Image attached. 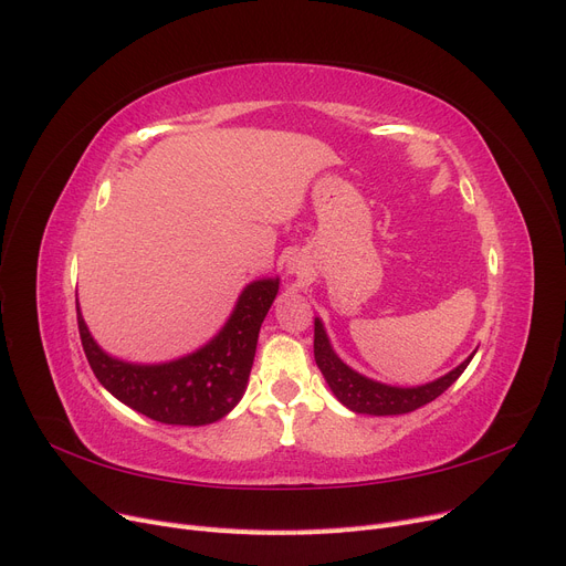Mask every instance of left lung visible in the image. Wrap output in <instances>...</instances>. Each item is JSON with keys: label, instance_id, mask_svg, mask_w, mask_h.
Instances as JSON below:
<instances>
[{"label": "left lung", "instance_id": "1", "mask_svg": "<svg viewBox=\"0 0 566 566\" xmlns=\"http://www.w3.org/2000/svg\"><path fill=\"white\" fill-rule=\"evenodd\" d=\"M474 354L460 363L453 373L444 375L441 379L416 386V388H396V386H384L373 379H365L352 367L344 365L331 349L328 337L324 333L322 322H314V360L318 370L326 377L335 398L344 405L354 409L356 413H373V416H396V413H409L419 407L432 402L439 398L462 373L464 367L470 365Z\"/></svg>", "mask_w": 566, "mask_h": 566}]
</instances>
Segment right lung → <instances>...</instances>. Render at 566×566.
<instances>
[{"instance_id": "obj_1", "label": "right lung", "mask_w": 566, "mask_h": 566, "mask_svg": "<svg viewBox=\"0 0 566 566\" xmlns=\"http://www.w3.org/2000/svg\"><path fill=\"white\" fill-rule=\"evenodd\" d=\"M277 280H259L242 296L210 344L164 365H132L104 354L92 339L78 303V333L94 377L147 419L168 426H206L227 416L248 386L263 318L277 296Z\"/></svg>"}]
</instances>
